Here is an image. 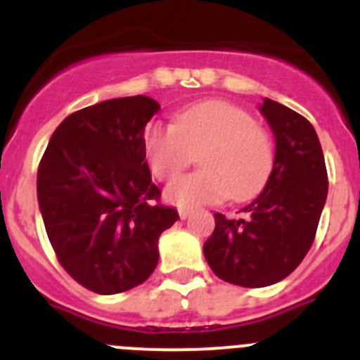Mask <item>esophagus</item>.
<instances>
[{
	"label": "esophagus",
	"mask_w": 360,
	"mask_h": 360,
	"mask_svg": "<svg viewBox=\"0 0 360 360\" xmlns=\"http://www.w3.org/2000/svg\"><path fill=\"white\" fill-rule=\"evenodd\" d=\"M189 214H191V209L189 207H180V209H178V216H180V218H182V219H186Z\"/></svg>",
	"instance_id": "1"
}]
</instances>
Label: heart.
I'll return each instance as SVG.
<instances>
[{
  "label": "heart",
  "instance_id": "obj_1",
  "mask_svg": "<svg viewBox=\"0 0 360 360\" xmlns=\"http://www.w3.org/2000/svg\"><path fill=\"white\" fill-rule=\"evenodd\" d=\"M151 173L160 180L176 176L200 151L203 169L167 186L165 198L176 205L214 203L231 196L241 202L263 189L274 167L269 133L241 108L207 101L187 108L171 124H151L144 133Z\"/></svg>",
  "mask_w": 360,
  "mask_h": 360
}]
</instances>
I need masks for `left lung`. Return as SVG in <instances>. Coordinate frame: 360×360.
<instances>
[{"label": "left lung", "mask_w": 360, "mask_h": 360, "mask_svg": "<svg viewBox=\"0 0 360 360\" xmlns=\"http://www.w3.org/2000/svg\"><path fill=\"white\" fill-rule=\"evenodd\" d=\"M259 110L274 131L272 173L262 195L241 209V218L216 212V227L203 245L212 272L247 288L274 285L297 269L314 243L328 195L326 164L314 126L270 98Z\"/></svg>", "instance_id": "obj_1"}]
</instances>
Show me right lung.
<instances>
[{
    "label": "right lung",
    "mask_w": 360,
    "mask_h": 360,
    "mask_svg": "<svg viewBox=\"0 0 360 360\" xmlns=\"http://www.w3.org/2000/svg\"><path fill=\"white\" fill-rule=\"evenodd\" d=\"M158 110L135 95L73 111L39 162L37 202L53 252L95 294L144 283L158 263V238L178 219L146 162L144 129Z\"/></svg>",
    "instance_id": "1"
}]
</instances>
